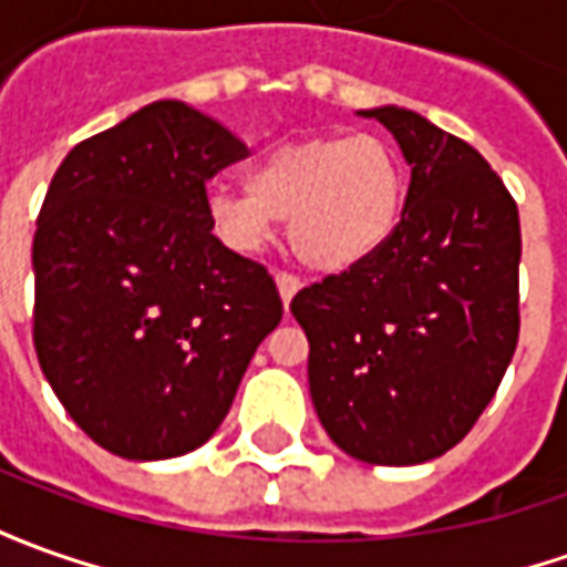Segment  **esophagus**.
Returning <instances> with one entry per match:
<instances>
[{
  "instance_id": "1",
  "label": "esophagus",
  "mask_w": 567,
  "mask_h": 567,
  "mask_svg": "<svg viewBox=\"0 0 567 567\" xmlns=\"http://www.w3.org/2000/svg\"><path fill=\"white\" fill-rule=\"evenodd\" d=\"M299 287H302V280H299L296 275H287V271H280V275H277V290H280L284 306H290V299L299 292Z\"/></svg>"
}]
</instances>
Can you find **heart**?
I'll return each instance as SVG.
<instances>
[{
    "label": "heart",
    "mask_w": 567,
    "mask_h": 567,
    "mask_svg": "<svg viewBox=\"0 0 567 567\" xmlns=\"http://www.w3.org/2000/svg\"><path fill=\"white\" fill-rule=\"evenodd\" d=\"M404 172L373 135H315L284 142L249 172V187L218 185L206 216L234 249H261L290 221L292 252L315 271H349L380 249L401 221Z\"/></svg>",
    "instance_id": "b5f03b06"
}]
</instances>
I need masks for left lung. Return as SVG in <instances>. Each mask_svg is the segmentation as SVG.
I'll return each mask as SVG.
<instances>
[{"label": "left lung", "mask_w": 567, "mask_h": 567, "mask_svg": "<svg viewBox=\"0 0 567 567\" xmlns=\"http://www.w3.org/2000/svg\"><path fill=\"white\" fill-rule=\"evenodd\" d=\"M361 113L410 163L401 221L370 259L296 292L290 311L327 435L354 460L413 466L470 435L513 361L522 228L472 144L404 107Z\"/></svg>", "instance_id": "8db88e82"}]
</instances>
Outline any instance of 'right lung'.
<instances>
[{
	"label": "right lung",
	"mask_w": 567,
	"mask_h": 567,
	"mask_svg": "<svg viewBox=\"0 0 567 567\" xmlns=\"http://www.w3.org/2000/svg\"><path fill=\"white\" fill-rule=\"evenodd\" d=\"M246 157L216 120L154 101L70 151L33 237V346L73 423L126 460L216 432L284 318L275 277L221 246L206 182Z\"/></svg>",
	"instance_id": "right-lung-1"
}]
</instances>
